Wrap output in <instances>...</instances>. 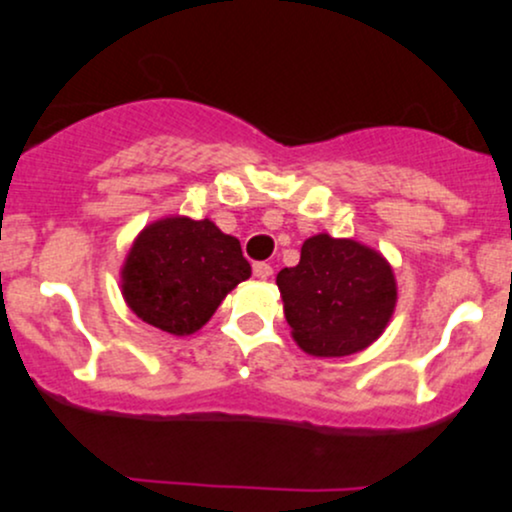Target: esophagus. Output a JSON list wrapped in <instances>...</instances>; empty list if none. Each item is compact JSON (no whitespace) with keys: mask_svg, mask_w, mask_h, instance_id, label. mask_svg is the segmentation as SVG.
<instances>
[{"mask_svg":"<svg viewBox=\"0 0 512 512\" xmlns=\"http://www.w3.org/2000/svg\"><path fill=\"white\" fill-rule=\"evenodd\" d=\"M252 272H255L257 279H269V276L274 274V269H272V264H267V262H255Z\"/></svg>","mask_w":512,"mask_h":512,"instance_id":"obj_1","label":"esophagus"}]
</instances>
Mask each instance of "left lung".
I'll return each instance as SVG.
<instances>
[{
	"mask_svg": "<svg viewBox=\"0 0 512 512\" xmlns=\"http://www.w3.org/2000/svg\"><path fill=\"white\" fill-rule=\"evenodd\" d=\"M291 337L310 356H351L380 334L397 305L390 262L351 238L317 233L301 262L276 274Z\"/></svg>",
	"mask_w": 512,
	"mask_h": 512,
	"instance_id": "obj_1",
	"label": "left lung"
}]
</instances>
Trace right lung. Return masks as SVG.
I'll use <instances>...</instances> for the list:
<instances>
[{"label":"right lung","instance_id":"obj_1","mask_svg":"<svg viewBox=\"0 0 512 512\" xmlns=\"http://www.w3.org/2000/svg\"><path fill=\"white\" fill-rule=\"evenodd\" d=\"M238 238L214 221L166 216L139 233L122 264V296L146 325L185 337L216 313L228 291L250 279Z\"/></svg>","mask_w":512,"mask_h":512}]
</instances>
